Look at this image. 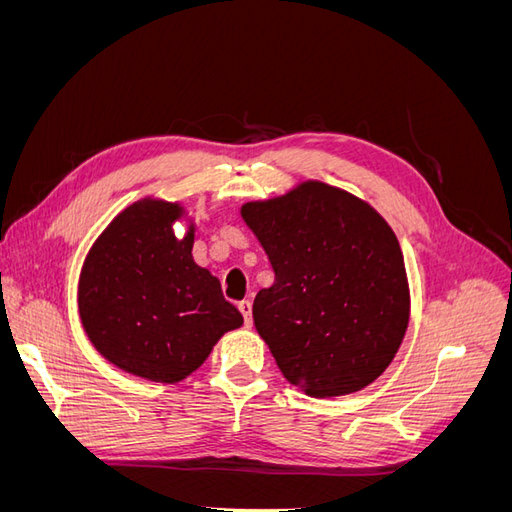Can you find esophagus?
<instances>
[{
	"label": "esophagus",
	"mask_w": 512,
	"mask_h": 512,
	"mask_svg": "<svg viewBox=\"0 0 512 512\" xmlns=\"http://www.w3.org/2000/svg\"><path fill=\"white\" fill-rule=\"evenodd\" d=\"M237 307H239V312H241L243 318H245V324H250V322H252V301L243 299V301L237 303Z\"/></svg>",
	"instance_id": "1"
}]
</instances>
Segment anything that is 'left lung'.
Listing matches in <instances>:
<instances>
[{
	"label": "left lung",
	"instance_id": "obj_1",
	"mask_svg": "<svg viewBox=\"0 0 512 512\" xmlns=\"http://www.w3.org/2000/svg\"><path fill=\"white\" fill-rule=\"evenodd\" d=\"M241 218L275 271L252 314L284 378L318 399L365 389L395 359L410 320L393 228L367 200L314 179L250 200Z\"/></svg>",
	"mask_w": 512,
	"mask_h": 512
}]
</instances>
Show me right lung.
<instances>
[{
  "instance_id": "1",
  "label": "right lung",
  "mask_w": 512,
  "mask_h": 512,
  "mask_svg": "<svg viewBox=\"0 0 512 512\" xmlns=\"http://www.w3.org/2000/svg\"><path fill=\"white\" fill-rule=\"evenodd\" d=\"M183 218L181 203L162 198L128 205L89 247L76 288L91 346L128 374L162 384L188 378L243 324L218 277L194 262L196 224L175 235Z\"/></svg>"
}]
</instances>
